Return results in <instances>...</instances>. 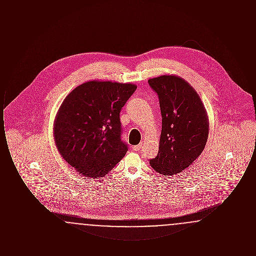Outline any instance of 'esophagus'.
<instances>
[{
    "label": "esophagus",
    "instance_id": "esophagus-1",
    "mask_svg": "<svg viewBox=\"0 0 256 256\" xmlns=\"http://www.w3.org/2000/svg\"><path fill=\"white\" fill-rule=\"evenodd\" d=\"M141 146H142V143L139 144V145H135V146H132V150H139L141 148Z\"/></svg>",
    "mask_w": 256,
    "mask_h": 256
}]
</instances>
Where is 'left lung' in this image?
<instances>
[{"label": "left lung", "instance_id": "left-lung-1", "mask_svg": "<svg viewBox=\"0 0 256 256\" xmlns=\"http://www.w3.org/2000/svg\"><path fill=\"white\" fill-rule=\"evenodd\" d=\"M148 82L158 95L162 116L158 154L150 164L161 174H176L192 165L206 148V110L195 89L178 76L162 74Z\"/></svg>", "mask_w": 256, "mask_h": 256}]
</instances>
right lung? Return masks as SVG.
Here are the masks:
<instances>
[{
	"instance_id": "add662e5",
	"label": "right lung",
	"mask_w": 256,
	"mask_h": 256,
	"mask_svg": "<svg viewBox=\"0 0 256 256\" xmlns=\"http://www.w3.org/2000/svg\"><path fill=\"white\" fill-rule=\"evenodd\" d=\"M136 88L130 82L90 80L64 98L54 139L61 156L82 176L102 178L126 156L120 111Z\"/></svg>"
}]
</instances>
